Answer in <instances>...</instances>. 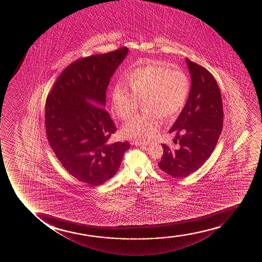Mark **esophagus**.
Masks as SVG:
<instances>
[{"label": "esophagus", "instance_id": "esophagus-1", "mask_svg": "<svg viewBox=\"0 0 262 262\" xmlns=\"http://www.w3.org/2000/svg\"><path fill=\"white\" fill-rule=\"evenodd\" d=\"M132 144L135 145V146H140V147H146L147 146V144L139 143V142H133Z\"/></svg>", "mask_w": 262, "mask_h": 262}]
</instances>
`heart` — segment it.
Returning <instances> with one entry per match:
<instances>
[{
	"label": "heart",
	"instance_id": "b5f03b06",
	"mask_svg": "<svg viewBox=\"0 0 262 262\" xmlns=\"http://www.w3.org/2000/svg\"><path fill=\"white\" fill-rule=\"evenodd\" d=\"M129 86L121 81L112 91V107L119 118L127 120L142 100L143 115H137L122 127L123 135L137 142L150 140L160 129V118L178 115L190 93L189 77L181 69H170L165 61H144L127 74Z\"/></svg>",
	"mask_w": 262,
	"mask_h": 262
}]
</instances>
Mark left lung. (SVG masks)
<instances>
[{
	"mask_svg": "<svg viewBox=\"0 0 262 262\" xmlns=\"http://www.w3.org/2000/svg\"><path fill=\"white\" fill-rule=\"evenodd\" d=\"M191 86L185 106L169 130L179 140L172 150L162 144L159 168L172 177H185L204 165L217 143L223 128V103L215 78L207 69L186 58Z\"/></svg>",
	"mask_w": 262,
	"mask_h": 262,
	"instance_id": "8db88e82",
	"label": "left lung"
}]
</instances>
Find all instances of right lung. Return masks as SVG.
<instances>
[{
	"mask_svg": "<svg viewBox=\"0 0 262 262\" xmlns=\"http://www.w3.org/2000/svg\"><path fill=\"white\" fill-rule=\"evenodd\" d=\"M128 54L121 47L80 58L58 77L46 102L47 139L62 166L76 179L97 186L119 170L129 142L109 143L116 132L105 106L108 84Z\"/></svg>",
	"mask_w": 262,
	"mask_h": 262,
	"instance_id": "add662e5",
	"label": "right lung"
}]
</instances>
